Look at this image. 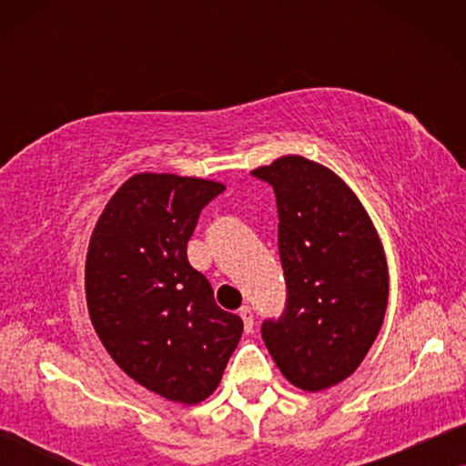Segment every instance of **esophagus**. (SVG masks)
Returning <instances> with one entry per match:
<instances>
[{"instance_id":"34e87169","label":"esophagus","mask_w":466,"mask_h":466,"mask_svg":"<svg viewBox=\"0 0 466 466\" xmlns=\"http://www.w3.org/2000/svg\"><path fill=\"white\" fill-rule=\"evenodd\" d=\"M239 318L244 320V330L246 333H252V327H254V314L250 308H241L239 309Z\"/></svg>"}]
</instances>
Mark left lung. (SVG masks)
Instances as JSON below:
<instances>
[{
	"instance_id": "obj_1",
	"label": "left lung",
	"mask_w": 466,
	"mask_h": 466,
	"mask_svg": "<svg viewBox=\"0 0 466 466\" xmlns=\"http://www.w3.org/2000/svg\"><path fill=\"white\" fill-rule=\"evenodd\" d=\"M252 176L276 190L289 289L279 320L263 324V341L292 386L327 390L359 369L384 322V248L359 197L333 169L286 155Z\"/></svg>"
}]
</instances>
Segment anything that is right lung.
Here are the masks:
<instances>
[{
	"label": "right lung",
	"instance_id": "add662e5",
	"mask_svg": "<svg viewBox=\"0 0 466 466\" xmlns=\"http://www.w3.org/2000/svg\"><path fill=\"white\" fill-rule=\"evenodd\" d=\"M222 190L142 171L110 197L88 241L85 290L99 341L139 386L182 405L218 388L244 330L187 258L199 212Z\"/></svg>",
	"mask_w": 466,
	"mask_h": 466
}]
</instances>
